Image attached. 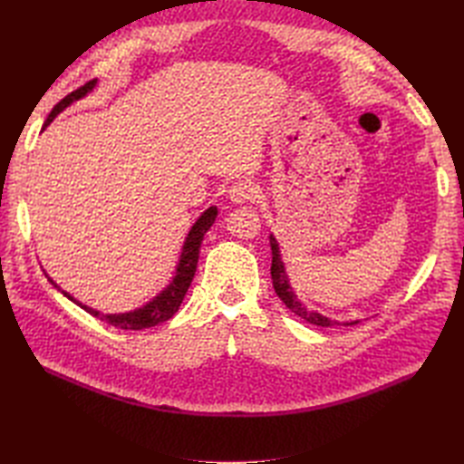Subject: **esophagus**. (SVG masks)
Returning <instances> with one entry per match:
<instances>
[{
  "label": "esophagus",
  "instance_id": "obj_1",
  "mask_svg": "<svg viewBox=\"0 0 464 464\" xmlns=\"http://www.w3.org/2000/svg\"><path fill=\"white\" fill-rule=\"evenodd\" d=\"M257 193H259V188L254 184V181H251V179H237L236 184L230 186L228 198H230L232 203L242 205V203L256 201Z\"/></svg>",
  "mask_w": 464,
  "mask_h": 464
}]
</instances>
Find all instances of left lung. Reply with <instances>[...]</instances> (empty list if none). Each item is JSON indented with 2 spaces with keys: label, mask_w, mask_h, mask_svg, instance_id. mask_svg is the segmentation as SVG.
<instances>
[{
  "label": "left lung",
  "mask_w": 464,
  "mask_h": 464,
  "mask_svg": "<svg viewBox=\"0 0 464 464\" xmlns=\"http://www.w3.org/2000/svg\"><path fill=\"white\" fill-rule=\"evenodd\" d=\"M271 251H273V263H271V278H273V286H275V292L276 296L285 302V305L288 307V310L292 314H296L300 319L312 323V325H317V327H333V325H339V321H333L325 315H321L314 310H310L305 304H302L298 300L296 294H294L290 283H288V276H286V271H285V263L283 259H280V251H278V244L275 240V236L271 234ZM356 323L360 321H350V323H343V325H356Z\"/></svg>",
  "instance_id": "8db88e82"
}]
</instances>
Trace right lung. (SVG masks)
<instances>
[{
	"label": "right lung",
	"mask_w": 464,
	"mask_h": 464,
	"mask_svg": "<svg viewBox=\"0 0 464 464\" xmlns=\"http://www.w3.org/2000/svg\"><path fill=\"white\" fill-rule=\"evenodd\" d=\"M94 87H96V79L85 82V85L79 87L72 94H67L65 98H62V101L55 104L53 110L50 111V116H48V120L44 123V128H46V125H50V121L55 116H58L63 108H67L72 102L79 101V98H82L87 92H91ZM44 128H42V130H44ZM217 215H218L217 207H208L205 213L198 218V222L193 224L188 237H186L184 247H181L179 263L176 266V275L172 278V283L168 285L152 302H149L143 307H139V310H135V312H130V314H106L104 315L101 312L92 310V307L82 305L81 302H77L73 296H69L65 290H62L58 285H55L50 276L48 278H50V283L55 288H58L65 298H69L72 302H75L77 305H81L82 310H85L87 314H91L92 317H98L101 321H106L108 325H111V327L130 329V331H141V329L154 327V325H159V323H164V321L170 319L178 312V307L181 305V302H184V296H186V292H188L191 280L195 276V271H198L199 247H201V242H203V236L207 234V230L210 227H213Z\"/></svg>",
	"instance_id": "right-lung-1"
}]
</instances>
